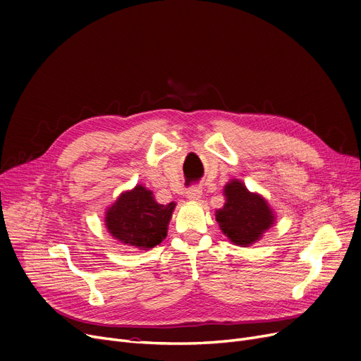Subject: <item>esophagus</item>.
<instances>
[{
  "label": "esophagus",
  "instance_id": "1",
  "mask_svg": "<svg viewBox=\"0 0 361 361\" xmlns=\"http://www.w3.org/2000/svg\"><path fill=\"white\" fill-rule=\"evenodd\" d=\"M185 196H187V199H190V200H199V199H200V196H202L200 187H197V185H192L190 189H187Z\"/></svg>",
  "mask_w": 361,
  "mask_h": 361
}]
</instances>
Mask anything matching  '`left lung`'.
<instances>
[{"label": "left lung", "instance_id": "left-lung-1", "mask_svg": "<svg viewBox=\"0 0 361 361\" xmlns=\"http://www.w3.org/2000/svg\"><path fill=\"white\" fill-rule=\"evenodd\" d=\"M226 205L218 209L215 216L226 236L239 246L257 242L265 230L274 223V216L259 195L249 193L246 187L233 180L224 187Z\"/></svg>", "mask_w": 361, "mask_h": 361}]
</instances>
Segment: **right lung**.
Segmentation results:
<instances>
[{"label": "right lung", "mask_w": 361, "mask_h": 361, "mask_svg": "<svg viewBox=\"0 0 361 361\" xmlns=\"http://www.w3.org/2000/svg\"><path fill=\"white\" fill-rule=\"evenodd\" d=\"M176 203L159 205L150 190L137 185L125 192L106 214V227L122 243L140 249L159 245L166 238L168 223Z\"/></svg>", "instance_id": "right-lung-1"}]
</instances>
